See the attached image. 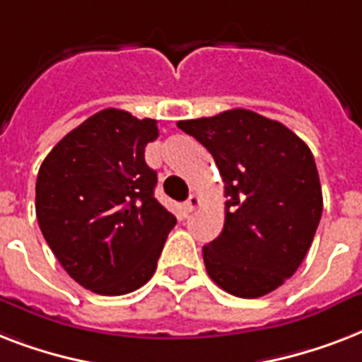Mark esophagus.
<instances>
[{
    "label": "esophagus",
    "instance_id": "obj_1",
    "mask_svg": "<svg viewBox=\"0 0 362 362\" xmlns=\"http://www.w3.org/2000/svg\"><path fill=\"white\" fill-rule=\"evenodd\" d=\"M199 204H201V201H199L197 195H189V199H187L186 203H184V210H186L187 214H189V212H193V210L197 209Z\"/></svg>",
    "mask_w": 362,
    "mask_h": 362
}]
</instances>
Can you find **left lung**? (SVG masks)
<instances>
[{
    "mask_svg": "<svg viewBox=\"0 0 362 362\" xmlns=\"http://www.w3.org/2000/svg\"><path fill=\"white\" fill-rule=\"evenodd\" d=\"M214 158L226 186V223L203 247L223 291L257 298L295 274L323 212L314 156L291 129L246 109L178 122Z\"/></svg>",
    "mask_w": 362,
    "mask_h": 362,
    "instance_id": "obj_1",
    "label": "left lung"
}]
</instances>
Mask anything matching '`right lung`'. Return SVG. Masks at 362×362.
I'll return each instance as SVG.
<instances>
[{
    "label": "right lung",
    "mask_w": 362,
    "mask_h": 362,
    "mask_svg": "<svg viewBox=\"0 0 362 362\" xmlns=\"http://www.w3.org/2000/svg\"><path fill=\"white\" fill-rule=\"evenodd\" d=\"M158 122L105 109L67 133L35 184L41 233L65 272L98 295L142 287L156 272L176 218L153 197L144 148Z\"/></svg>",
    "instance_id": "right-lung-1"
}]
</instances>
